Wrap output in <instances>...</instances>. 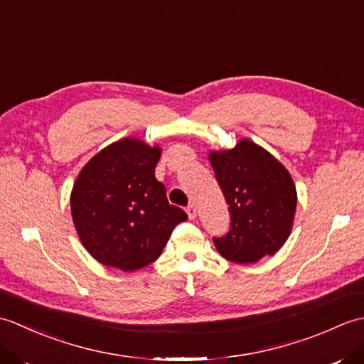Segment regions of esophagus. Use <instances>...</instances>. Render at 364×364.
Listing matches in <instances>:
<instances>
[{"label":"esophagus","mask_w":364,"mask_h":364,"mask_svg":"<svg viewBox=\"0 0 364 364\" xmlns=\"http://www.w3.org/2000/svg\"><path fill=\"white\" fill-rule=\"evenodd\" d=\"M186 213H188V215H189V219H196V215H197V208H196V205H189V206L186 208Z\"/></svg>","instance_id":"34e87169"}]
</instances>
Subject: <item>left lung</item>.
<instances>
[{"label":"left lung","mask_w":364,"mask_h":364,"mask_svg":"<svg viewBox=\"0 0 364 364\" xmlns=\"http://www.w3.org/2000/svg\"><path fill=\"white\" fill-rule=\"evenodd\" d=\"M210 161L230 211V230L213 237L218 252L228 261L249 264L280 250L297 205L288 170L247 139L231 150L213 151Z\"/></svg>","instance_id":"8db88e82"}]
</instances>
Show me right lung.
Segmentation results:
<instances>
[{"label":"right lung","instance_id":"obj_1","mask_svg":"<svg viewBox=\"0 0 364 364\" xmlns=\"http://www.w3.org/2000/svg\"><path fill=\"white\" fill-rule=\"evenodd\" d=\"M159 156L158 146L127 137L95 154L76 178L72 218L82 245L102 264L125 272L149 266L188 219L154 178Z\"/></svg>","mask_w":364,"mask_h":364}]
</instances>
